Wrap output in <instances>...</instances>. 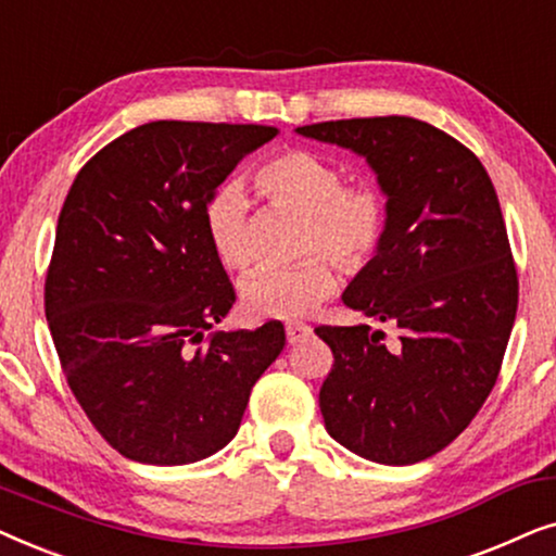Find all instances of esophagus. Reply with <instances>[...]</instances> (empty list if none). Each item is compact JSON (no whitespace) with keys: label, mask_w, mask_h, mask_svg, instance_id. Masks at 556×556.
Listing matches in <instances>:
<instances>
[{"label":"esophagus","mask_w":556,"mask_h":556,"mask_svg":"<svg viewBox=\"0 0 556 556\" xmlns=\"http://www.w3.org/2000/svg\"><path fill=\"white\" fill-rule=\"evenodd\" d=\"M311 337V326L306 324H286V339L288 344H299V341Z\"/></svg>","instance_id":"1"}]
</instances>
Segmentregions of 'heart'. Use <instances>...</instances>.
Wrapping results in <instances>:
<instances>
[{"label":"heart","mask_w":556,"mask_h":556,"mask_svg":"<svg viewBox=\"0 0 556 556\" xmlns=\"http://www.w3.org/2000/svg\"><path fill=\"white\" fill-rule=\"evenodd\" d=\"M255 187L273 207L303 215L301 253H321L295 268H261L240 280L250 318H303L337 291L339 268L356 273L375 261L387 240L390 204L375 185H344L341 169L316 151L288 149L255 172ZM204 230L219 263L248 268L250 200L240 185H223L204 204Z\"/></svg>","instance_id":"1"}]
</instances>
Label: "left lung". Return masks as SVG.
<instances>
[{"mask_svg": "<svg viewBox=\"0 0 556 556\" xmlns=\"http://www.w3.org/2000/svg\"><path fill=\"white\" fill-rule=\"evenodd\" d=\"M295 134L354 151L390 204L387 240L341 301L397 329L318 326L333 367L329 435L382 466L420 463L468 428L496 384L519 280L496 189L473 151L409 116L324 121Z\"/></svg>", "mask_w": 556, "mask_h": 556, "instance_id": "1", "label": "left lung"}]
</instances>
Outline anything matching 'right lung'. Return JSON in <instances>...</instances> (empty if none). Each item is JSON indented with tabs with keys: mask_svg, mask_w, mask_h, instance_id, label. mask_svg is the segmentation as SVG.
<instances>
[{
	"mask_svg": "<svg viewBox=\"0 0 556 556\" xmlns=\"http://www.w3.org/2000/svg\"><path fill=\"white\" fill-rule=\"evenodd\" d=\"M278 128L151 121L98 151L58 217L45 316L75 400L121 455L210 458L286 346L280 321L210 331L235 303L204 204Z\"/></svg>",
	"mask_w": 556,
	"mask_h": 556,
	"instance_id": "obj_1",
	"label": "right lung"
}]
</instances>
